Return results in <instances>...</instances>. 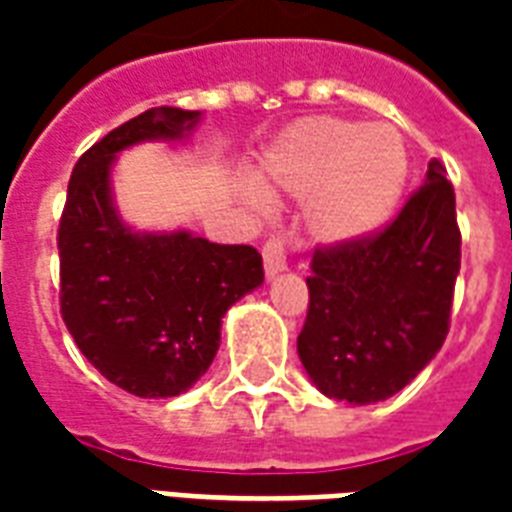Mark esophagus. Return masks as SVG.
I'll return each instance as SVG.
<instances>
[{
	"mask_svg": "<svg viewBox=\"0 0 512 512\" xmlns=\"http://www.w3.org/2000/svg\"><path fill=\"white\" fill-rule=\"evenodd\" d=\"M263 263H265V276H268V279H276L281 271H287V247H284V239L273 236V239L265 241Z\"/></svg>",
	"mask_w": 512,
	"mask_h": 512,
	"instance_id": "34e87169",
	"label": "esophagus"
}]
</instances>
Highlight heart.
<instances>
[{"label": "heart", "mask_w": 512, "mask_h": 512, "mask_svg": "<svg viewBox=\"0 0 512 512\" xmlns=\"http://www.w3.org/2000/svg\"><path fill=\"white\" fill-rule=\"evenodd\" d=\"M409 180V148L393 124L311 116L289 127L263 156L265 193L308 201L313 233L329 244L372 236L396 212ZM260 204V193H249Z\"/></svg>", "instance_id": "heart-1"}]
</instances>
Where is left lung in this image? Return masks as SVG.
Wrapping results in <instances>:
<instances>
[{
    "label": "left lung",
    "instance_id": "8db88e82",
    "mask_svg": "<svg viewBox=\"0 0 512 512\" xmlns=\"http://www.w3.org/2000/svg\"><path fill=\"white\" fill-rule=\"evenodd\" d=\"M460 244L454 188L433 159L385 231L316 249L297 353L324 396L377 404L433 361L449 332Z\"/></svg>",
    "mask_w": 512,
    "mask_h": 512
}]
</instances>
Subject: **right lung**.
<instances>
[{
	"mask_svg": "<svg viewBox=\"0 0 512 512\" xmlns=\"http://www.w3.org/2000/svg\"><path fill=\"white\" fill-rule=\"evenodd\" d=\"M201 111L151 108L116 127L76 162L60 217V313L84 358L140 398L180 396L207 372L223 316L263 284L247 244L191 231H135L111 188L116 156L148 140H183Z\"/></svg>",
	"mask_w": 512,
	"mask_h": 512,
	"instance_id": "obj_1",
	"label": "right lung"
}]
</instances>
